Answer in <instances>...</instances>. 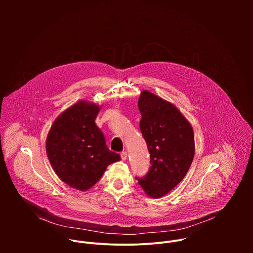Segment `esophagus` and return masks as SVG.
Segmentation results:
<instances>
[{"mask_svg":"<svg viewBox=\"0 0 253 253\" xmlns=\"http://www.w3.org/2000/svg\"><path fill=\"white\" fill-rule=\"evenodd\" d=\"M120 156H121V159H122V160H126V159H127L128 154H127V152H126V151H123V152H121Z\"/></svg>","mask_w":253,"mask_h":253,"instance_id":"obj_1","label":"esophagus"}]
</instances>
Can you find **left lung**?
<instances>
[{
    "label": "left lung",
    "mask_w": 253,
    "mask_h": 253,
    "mask_svg": "<svg viewBox=\"0 0 253 253\" xmlns=\"http://www.w3.org/2000/svg\"><path fill=\"white\" fill-rule=\"evenodd\" d=\"M140 130L147 143L151 166L137 178L145 193L160 198L184 178L192 163L195 144L189 121L170 102L144 90L138 100Z\"/></svg>",
    "instance_id": "obj_1"
}]
</instances>
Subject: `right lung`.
Masks as SVG:
<instances>
[{"instance_id":"add662e5","label":"right lung","mask_w":253,"mask_h":253,"mask_svg":"<svg viewBox=\"0 0 253 253\" xmlns=\"http://www.w3.org/2000/svg\"><path fill=\"white\" fill-rule=\"evenodd\" d=\"M100 106L79 101L54 121L46 140V151L58 177L67 185L86 191L94 186L108 165L119 161L110 151L95 119Z\"/></svg>"}]
</instances>
